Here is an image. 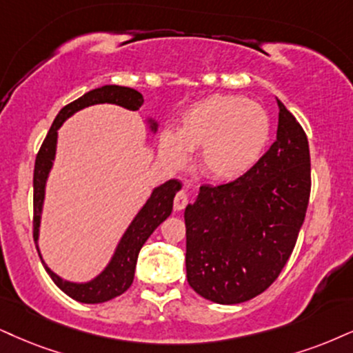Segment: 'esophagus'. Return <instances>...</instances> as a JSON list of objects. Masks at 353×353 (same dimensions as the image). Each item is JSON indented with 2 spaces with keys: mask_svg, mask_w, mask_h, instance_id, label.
<instances>
[{
  "mask_svg": "<svg viewBox=\"0 0 353 353\" xmlns=\"http://www.w3.org/2000/svg\"><path fill=\"white\" fill-rule=\"evenodd\" d=\"M186 203H188V194H186L185 191H178L175 194V199H173V208H175V211L185 210Z\"/></svg>",
  "mask_w": 353,
  "mask_h": 353,
  "instance_id": "obj_1",
  "label": "esophagus"
}]
</instances>
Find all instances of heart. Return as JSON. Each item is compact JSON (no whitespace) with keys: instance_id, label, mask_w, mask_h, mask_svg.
Segmentation results:
<instances>
[{"instance_id":"heart-1","label":"heart","mask_w":353,"mask_h":353,"mask_svg":"<svg viewBox=\"0 0 353 353\" xmlns=\"http://www.w3.org/2000/svg\"><path fill=\"white\" fill-rule=\"evenodd\" d=\"M270 136L272 123L262 106L236 94H212L185 111L178 134L165 130L160 150L170 165L180 167L188 150L201 149L204 175L230 181L262 159Z\"/></svg>"}]
</instances>
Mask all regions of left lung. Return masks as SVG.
<instances>
[{"instance_id":"left-lung-1","label":"left lung","mask_w":353,"mask_h":353,"mask_svg":"<svg viewBox=\"0 0 353 353\" xmlns=\"http://www.w3.org/2000/svg\"><path fill=\"white\" fill-rule=\"evenodd\" d=\"M276 141L245 175L203 185L185 210L186 278L199 296L239 304L276 280L296 245L311 193L307 137L276 99Z\"/></svg>"}]
</instances>
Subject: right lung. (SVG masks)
<instances>
[{
	"mask_svg": "<svg viewBox=\"0 0 353 353\" xmlns=\"http://www.w3.org/2000/svg\"><path fill=\"white\" fill-rule=\"evenodd\" d=\"M99 103H111L117 106L128 108L130 111H137L142 106L143 98L137 90L128 88V86H117V85H106L101 88L91 90L85 93L83 97L75 99L67 106L60 110L59 114L52 123L49 132L43 139L41 149L36 157V165H34V242L37 247L39 239V224H41V212L43 204V194H46V181L49 175L52 162L55 157L57 147V130L65 119H68L77 111L83 110L86 106H93ZM152 130L157 129V124L152 123ZM181 183L178 180H168L159 188L152 191V196L147 199L143 208L139 211V214L134 217V221L125 230V234L121 239L119 245L112 255L110 265L104 268L101 275H98L93 281L90 283H72L65 281L60 276H57L52 270L42 262L46 267V272L49 273L52 280L65 294L75 299V301L86 303V304H97L110 301V299L123 294L125 290L132 285L134 272H136L137 255L141 252L142 245L145 243L150 234L163 223L170 216L173 210V198H175L176 191H180ZM41 256V252H39Z\"/></svg>",
	"mask_w": 353,
	"mask_h": 353,
	"instance_id": "add662e5",
	"label": "right lung"
}]
</instances>
